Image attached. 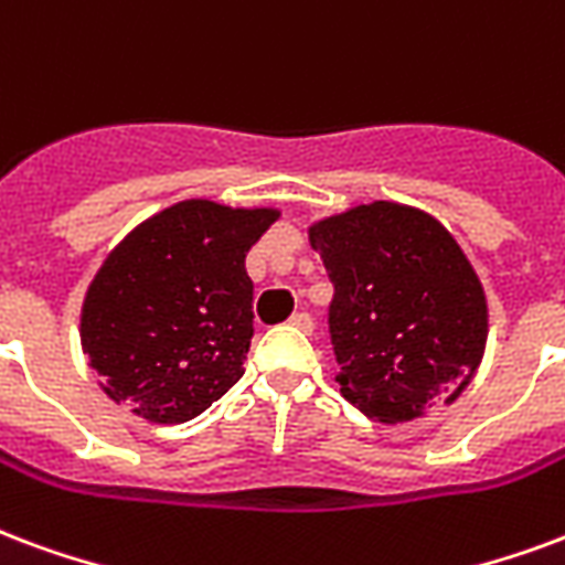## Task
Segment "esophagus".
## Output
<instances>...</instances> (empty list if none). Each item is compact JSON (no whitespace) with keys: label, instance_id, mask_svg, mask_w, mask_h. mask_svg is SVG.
<instances>
[{"label":"esophagus","instance_id":"34e87169","mask_svg":"<svg viewBox=\"0 0 565 565\" xmlns=\"http://www.w3.org/2000/svg\"><path fill=\"white\" fill-rule=\"evenodd\" d=\"M290 326H294V329H299V332H311V329H315V320H311V315L299 311V315L290 317Z\"/></svg>","mask_w":565,"mask_h":565}]
</instances>
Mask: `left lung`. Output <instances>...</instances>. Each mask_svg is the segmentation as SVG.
<instances>
[{
  "label": "left lung",
  "instance_id": "1",
  "mask_svg": "<svg viewBox=\"0 0 565 565\" xmlns=\"http://www.w3.org/2000/svg\"><path fill=\"white\" fill-rule=\"evenodd\" d=\"M308 239L335 284L341 395L386 425L452 404L488 341L482 281L452 233L422 209L374 200L315 221Z\"/></svg>",
  "mask_w": 565,
  "mask_h": 565
}]
</instances>
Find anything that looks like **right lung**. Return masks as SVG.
I'll return each mask as SVG.
<instances>
[{
    "mask_svg": "<svg viewBox=\"0 0 565 565\" xmlns=\"http://www.w3.org/2000/svg\"><path fill=\"white\" fill-rule=\"evenodd\" d=\"M278 209L182 200L125 236L95 271L81 344L110 401L154 425L200 416L245 374L254 284L245 254Z\"/></svg>",
    "mask_w": 565,
    "mask_h": 565,
    "instance_id": "1",
    "label": "right lung"
}]
</instances>
